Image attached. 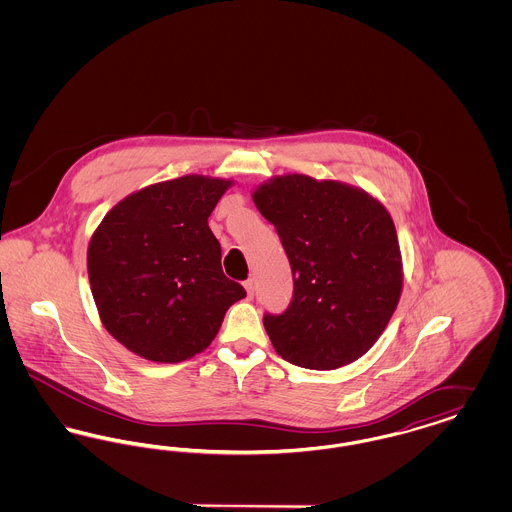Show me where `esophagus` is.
Wrapping results in <instances>:
<instances>
[{
    "label": "esophagus",
    "mask_w": 512,
    "mask_h": 512,
    "mask_svg": "<svg viewBox=\"0 0 512 512\" xmlns=\"http://www.w3.org/2000/svg\"><path fill=\"white\" fill-rule=\"evenodd\" d=\"M244 288L245 292H247V297H253V290H255V282H253V278L245 280Z\"/></svg>",
    "instance_id": "34e87169"
}]
</instances>
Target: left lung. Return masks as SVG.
Wrapping results in <instances>:
<instances>
[{
	"label": "left lung",
	"instance_id": "1",
	"mask_svg": "<svg viewBox=\"0 0 512 512\" xmlns=\"http://www.w3.org/2000/svg\"><path fill=\"white\" fill-rule=\"evenodd\" d=\"M290 259L293 299L263 322L295 366L334 370L363 357L399 303L401 251L386 207L355 186L284 174L253 192Z\"/></svg>",
	"mask_w": 512,
	"mask_h": 512
}]
</instances>
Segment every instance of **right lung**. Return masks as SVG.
<instances>
[{
  "instance_id": "1",
  "label": "right lung",
  "mask_w": 512,
  "mask_h": 512,
  "mask_svg": "<svg viewBox=\"0 0 512 512\" xmlns=\"http://www.w3.org/2000/svg\"><path fill=\"white\" fill-rule=\"evenodd\" d=\"M230 180L199 174L147 186L101 220L88 276L105 330L153 363H180L209 347L245 290L226 278L207 219Z\"/></svg>"
}]
</instances>
